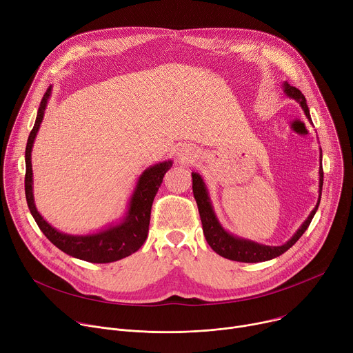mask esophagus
<instances>
[{
	"label": "esophagus",
	"mask_w": 353,
	"mask_h": 353,
	"mask_svg": "<svg viewBox=\"0 0 353 353\" xmlns=\"http://www.w3.org/2000/svg\"><path fill=\"white\" fill-rule=\"evenodd\" d=\"M193 153H188V152H185V153H183V160H190V159H193V156H191ZM196 157V156H194Z\"/></svg>",
	"instance_id": "34e87169"
}]
</instances>
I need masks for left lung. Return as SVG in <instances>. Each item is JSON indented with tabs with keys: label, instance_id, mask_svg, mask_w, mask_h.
<instances>
[{
	"label": "left lung",
	"instance_id": "1",
	"mask_svg": "<svg viewBox=\"0 0 353 353\" xmlns=\"http://www.w3.org/2000/svg\"><path fill=\"white\" fill-rule=\"evenodd\" d=\"M284 91L287 92L288 97H292L300 103L307 118L311 121L308 105L305 103V97L303 95V92L288 83H284ZM191 176H193V194H194V199H196V203L199 207V212H200V218H201V223H203V232L205 235L208 245L212 248L214 252H216L219 256H222V258L235 261V262L256 263V262H265V261L277 258V256L284 253L287 249H290L301 238V235L310 227L312 216L315 215V211L318 210V205H319V201H318L315 208L310 214V216L300 227V230L287 243H284L281 246L259 245V243H254V242H250L246 239L232 236L227 231L222 230V227L219 225V222L215 218V214L212 211L210 197L207 194V188L204 185L203 179L197 173H191ZM323 183H324V170L321 166L319 168V200H321Z\"/></svg>",
	"mask_w": 353,
	"mask_h": 353
}]
</instances>
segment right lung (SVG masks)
Returning <instances> with one entry per match:
<instances>
[{
  "mask_svg": "<svg viewBox=\"0 0 353 353\" xmlns=\"http://www.w3.org/2000/svg\"><path fill=\"white\" fill-rule=\"evenodd\" d=\"M52 85L48 87L41 101L37 121L29 134L26 149H25V196L29 211L37 221L38 227L45 234V236L60 250L73 256V258L91 262V263H110L126 258L135 253L146 241L149 232L150 222V210L157 190L163 181L166 172L172 168V162H163L149 168L141 176L135 193L132 196L130 210H128L126 218L119 225L112 227L107 231H103L95 235L87 236H73L68 234H61L41 216L35 204L34 194H32V165H30V152L34 145L35 137L43 119L45 108L48 99L50 95Z\"/></svg>",
  "mask_w": 353,
  "mask_h": 353,
  "instance_id": "1",
  "label": "right lung"
}]
</instances>
